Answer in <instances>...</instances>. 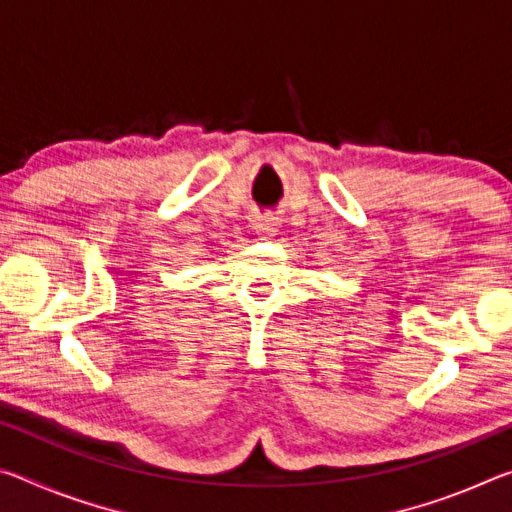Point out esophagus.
<instances>
[{"instance_id":"obj_1","label":"esophagus","mask_w":512,"mask_h":512,"mask_svg":"<svg viewBox=\"0 0 512 512\" xmlns=\"http://www.w3.org/2000/svg\"><path fill=\"white\" fill-rule=\"evenodd\" d=\"M253 230L259 235V239H273L280 230V221L277 216H259L253 221Z\"/></svg>"}]
</instances>
